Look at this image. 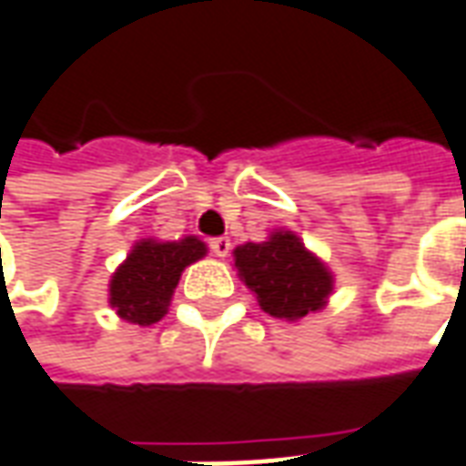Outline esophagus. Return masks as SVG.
Segmentation results:
<instances>
[{"mask_svg": "<svg viewBox=\"0 0 466 466\" xmlns=\"http://www.w3.org/2000/svg\"><path fill=\"white\" fill-rule=\"evenodd\" d=\"M209 249L214 257H227L229 255V249H232V242L227 239V237H217V239H211Z\"/></svg>", "mask_w": 466, "mask_h": 466, "instance_id": "esophagus-1", "label": "esophagus"}]
</instances>
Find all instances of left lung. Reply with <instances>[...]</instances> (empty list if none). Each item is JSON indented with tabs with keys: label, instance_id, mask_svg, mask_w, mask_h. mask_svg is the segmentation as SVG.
<instances>
[{
	"label": "left lung",
	"instance_id": "obj_1",
	"mask_svg": "<svg viewBox=\"0 0 466 466\" xmlns=\"http://www.w3.org/2000/svg\"><path fill=\"white\" fill-rule=\"evenodd\" d=\"M234 267L259 308L279 320H300L323 310L333 292V272L305 249L298 234L282 229L269 234L267 242L239 244Z\"/></svg>",
	"mask_w": 466,
	"mask_h": 466
}]
</instances>
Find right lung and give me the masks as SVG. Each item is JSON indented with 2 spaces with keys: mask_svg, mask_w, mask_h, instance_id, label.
I'll return each instance as SVG.
<instances>
[{
  "mask_svg": "<svg viewBox=\"0 0 466 466\" xmlns=\"http://www.w3.org/2000/svg\"><path fill=\"white\" fill-rule=\"evenodd\" d=\"M204 255L207 244L197 237H184L178 242L143 239L113 272L110 305L128 323H158L168 310L181 272Z\"/></svg>",
  "mask_w": 466,
  "mask_h": 466,
  "instance_id": "add662e5",
  "label": "right lung"
}]
</instances>
